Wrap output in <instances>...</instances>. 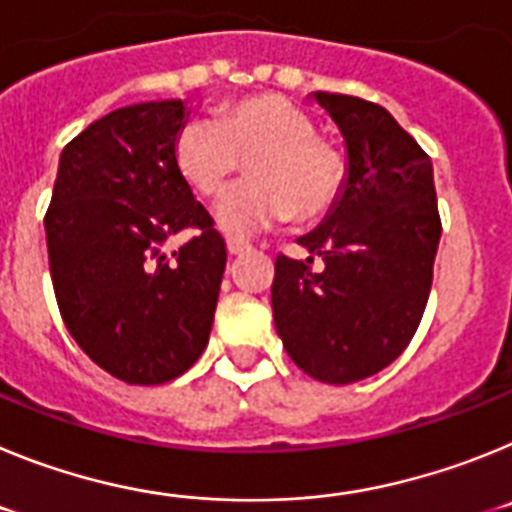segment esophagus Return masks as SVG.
Returning <instances> with one entry per match:
<instances>
[{"mask_svg": "<svg viewBox=\"0 0 512 512\" xmlns=\"http://www.w3.org/2000/svg\"><path fill=\"white\" fill-rule=\"evenodd\" d=\"M248 243L241 241V238H228V253L230 256H241L243 251H248Z\"/></svg>", "mask_w": 512, "mask_h": 512, "instance_id": "obj_1", "label": "esophagus"}]
</instances>
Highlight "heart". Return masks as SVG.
Segmentation results:
<instances>
[{
	"instance_id": "obj_1",
	"label": "heart",
	"mask_w": 512,
	"mask_h": 512,
	"mask_svg": "<svg viewBox=\"0 0 512 512\" xmlns=\"http://www.w3.org/2000/svg\"><path fill=\"white\" fill-rule=\"evenodd\" d=\"M248 158L251 179L215 207V223L251 235L287 217H318L338 197L343 164L315 138V122L284 94H253L210 117H194L176 135L174 166L200 197H217Z\"/></svg>"
}]
</instances>
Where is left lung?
<instances>
[{"instance_id":"obj_1","label":"left lung","mask_w":512,"mask_h":512,"mask_svg":"<svg viewBox=\"0 0 512 512\" xmlns=\"http://www.w3.org/2000/svg\"><path fill=\"white\" fill-rule=\"evenodd\" d=\"M346 143V179L323 223L277 256L271 310L302 372L351 384L390 366L423 318L441 241L433 164L390 112L348 94L315 92ZM312 255L326 269L315 275Z\"/></svg>"}]
</instances>
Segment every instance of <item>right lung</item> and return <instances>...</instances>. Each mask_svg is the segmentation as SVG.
Wrapping results in <instances>:
<instances>
[{"label":"right lung","instance_id":"obj_1","mask_svg":"<svg viewBox=\"0 0 512 512\" xmlns=\"http://www.w3.org/2000/svg\"><path fill=\"white\" fill-rule=\"evenodd\" d=\"M184 99L140 102L63 148L45 241L61 318L81 351L128 384L184 374L210 341L223 235L174 166ZM198 230L179 252L163 243Z\"/></svg>","mask_w":512,"mask_h":512}]
</instances>
